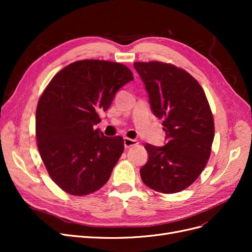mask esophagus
<instances>
[{
    "mask_svg": "<svg viewBox=\"0 0 252 252\" xmlns=\"http://www.w3.org/2000/svg\"><path fill=\"white\" fill-rule=\"evenodd\" d=\"M138 141L133 140V139H129V138H124V146L125 148H129L131 146H134V145H138Z\"/></svg>",
    "mask_w": 252,
    "mask_h": 252,
    "instance_id": "1",
    "label": "esophagus"
}]
</instances>
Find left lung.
I'll return each mask as SVG.
<instances>
[{"instance_id": "obj_1", "label": "left lung", "mask_w": 252, "mask_h": 252, "mask_svg": "<svg viewBox=\"0 0 252 252\" xmlns=\"http://www.w3.org/2000/svg\"><path fill=\"white\" fill-rule=\"evenodd\" d=\"M152 113L163 121L167 143L146 144L148 161L140 169L144 184L175 193L199 178L210 157L215 123L203 88L187 71L162 62H135Z\"/></svg>"}]
</instances>
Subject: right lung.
Segmentation results:
<instances>
[{
	"instance_id": "obj_1",
	"label": "right lung",
	"mask_w": 252,
	"mask_h": 252,
	"mask_svg": "<svg viewBox=\"0 0 252 252\" xmlns=\"http://www.w3.org/2000/svg\"><path fill=\"white\" fill-rule=\"evenodd\" d=\"M133 80L123 64L100 60L71 63L52 78L37 103L35 135L52 181L72 195L96 191L109 180L124 150L120 135L94 125L117 91Z\"/></svg>"
}]
</instances>
